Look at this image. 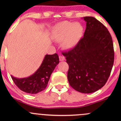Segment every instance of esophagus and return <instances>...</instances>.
Masks as SVG:
<instances>
[{
    "label": "esophagus",
    "instance_id": "esophagus-1",
    "mask_svg": "<svg viewBox=\"0 0 121 121\" xmlns=\"http://www.w3.org/2000/svg\"><path fill=\"white\" fill-rule=\"evenodd\" d=\"M65 57H64V56H62V55H60L59 56V60H60V61H64L65 60Z\"/></svg>",
    "mask_w": 121,
    "mask_h": 121
}]
</instances>
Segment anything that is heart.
<instances>
[{
  "instance_id": "heart-1",
  "label": "heart",
  "mask_w": 121,
  "mask_h": 121,
  "mask_svg": "<svg viewBox=\"0 0 121 121\" xmlns=\"http://www.w3.org/2000/svg\"><path fill=\"white\" fill-rule=\"evenodd\" d=\"M82 27L78 23L68 21L60 22L53 28L52 35L54 39L61 41L66 49H70L77 45L82 34Z\"/></svg>"
}]
</instances>
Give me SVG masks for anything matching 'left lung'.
Instances as JSON below:
<instances>
[{
    "label": "left lung",
    "mask_w": 121,
    "mask_h": 121,
    "mask_svg": "<svg viewBox=\"0 0 121 121\" xmlns=\"http://www.w3.org/2000/svg\"><path fill=\"white\" fill-rule=\"evenodd\" d=\"M82 37L73 49L62 54L69 65L70 85L82 93H91L105 85L114 63L113 40L109 30L95 17L86 16Z\"/></svg>",
    "instance_id": "1"
}]
</instances>
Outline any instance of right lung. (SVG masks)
Returning a JSON list of instances; mask_svg holds the SVG:
<instances>
[{
  "label": "right lung",
  "mask_w": 121,
  "mask_h": 121,
  "mask_svg": "<svg viewBox=\"0 0 121 121\" xmlns=\"http://www.w3.org/2000/svg\"><path fill=\"white\" fill-rule=\"evenodd\" d=\"M59 63L57 54L47 55L34 74L24 78H17L11 76L12 79L21 91L30 94L38 93L46 88L51 75Z\"/></svg>",
  "instance_id": "1"
}]
</instances>
